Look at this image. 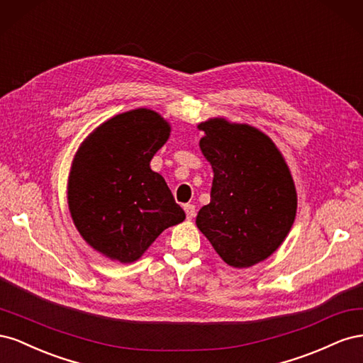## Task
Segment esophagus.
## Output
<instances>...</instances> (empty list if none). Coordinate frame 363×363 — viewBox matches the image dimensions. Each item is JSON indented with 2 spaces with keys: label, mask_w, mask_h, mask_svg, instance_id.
<instances>
[{
  "label": "esophagus",
  "mask_w": 363,
  "mask_h": 363,
  "mask_svg": "<svg viewBox=\"0 0 363 363\" xmlns=\"http://www.w3.org/2000/svg\"><path fill=\"white\" fill-rule=\"evenodd\" d=\"M184 212H186V218L192 219L195 216V206L194 204H184Z\"/></svg>",
  "instance_id": "34e87169"
}]
</instances>
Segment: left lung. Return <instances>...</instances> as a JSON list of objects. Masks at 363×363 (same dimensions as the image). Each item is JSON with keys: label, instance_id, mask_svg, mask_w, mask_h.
I'll return each mask as SVG.
<instances>
[{"label": "left lung", "instance_id": "left-lung-1", "mask_svg": "<svg viewBox=\"0 0 363 363\" xmlns=\"http://www.w3.org/2000/svg\"><path fill=\"white\" fill-rule=\"evenodd\" d=\"M199 128L213 182L211 203L200 208L196 227L227 265H256L283 244L294 224L291 171L276 144L255 127L211 118Z\"/></svg>", "mask_w": 363, "mask_h": 363}]
</instances>
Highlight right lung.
Instances as JSON below:
<instances>
[{"mask_svg": "<svg viewBox=\"0 0 363 363\" xmlns=\"http://www.w3.org/2000/svg\"><path fill=\"white\" fill-rule=\"evenodd\" d=\"M171 125L136 108L96 127L75 152L68 206L82 238L103 256L138 260L164 228L184 221L167 182L150 168Z\"/></svg>", "mask_w": 363, "mask_h": 363, "instance_id": "obj_1", "label": "right lung"}]
</instances>
